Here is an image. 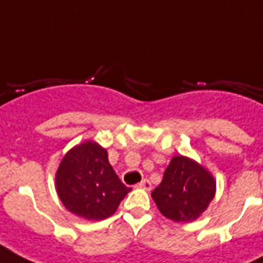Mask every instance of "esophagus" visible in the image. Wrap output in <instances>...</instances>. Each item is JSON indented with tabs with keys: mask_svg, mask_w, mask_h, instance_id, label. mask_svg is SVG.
<instances>
[{
	"mask_svg": "<svg viewBox=\"0 0 263 263\" xmlns=\"http://www.w3.org/2000/svg\"><path fill=\"white\" fill-rule=\"evenodd\" d=\"M138 187L143 188V190H146V191H150V190H152V183H150V180L144 179L138 184Z\"/></svg>",
	"mask_w": 263,
	"mask_h": 263,
	"instance_id": "1",
	"label": "esophagus"
}]
</instances>
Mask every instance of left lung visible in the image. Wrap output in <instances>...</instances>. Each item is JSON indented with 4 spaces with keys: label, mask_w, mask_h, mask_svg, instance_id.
Returning <instances> with one entry per match:
<instances>
[{
    "label": "left lung",
    "mask_w": 263,
    "mask_h": 263,
    "mask_svg": "<svg viewBox=\"0 0 263 263\" xmlns=\"http://www.w3.org/2000/svg\"><path fill=\"white\" fill-rule=\"evenodd\" d=\"M216 195V180L208 169L184 156L173 157L164 179L152 192L157 208L175 222L196 220Z\"/></svg>",
    "instance_id": "left-lung-1"
}]
</instances>
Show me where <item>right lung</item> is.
Segmentation results:
<instances>
[{
	"label": "right lung",
	"instance_id": "add662e5",
	"mask_svg": "<svg viewBox=\"0 0 263 263\" xmlns=\"http://www.w3.org/2000/svg\"><path fill=\"white\" fill-rule=\"evenodd\" d=\"M55 190L67 210L98 221L115 214L132 188L116 175L106 150L87 140L64 156L55 173Z\"/></svg>",
	"mask_w": 263,
	"mask_h": 263
}]
</instances>
